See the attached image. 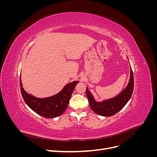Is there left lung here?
<instances>
[{"label": "left lung", "mask_w": 157, "mask_h": 157, "mask_svg": "<svg viewBox=\"0 0 157 157\" xmlns=\"http://www.w3.org/2000/svg\"><path fill=\"white\" fill-rule=\"evenodd\" d=\"M131 68V67H130ZM134 90V76L130 69V78L126 88L116 97L104 100L102 102L95 101L92 94L86 88V96L88 99L90 108L99 115L110 117L115 115L124 107L130 99Z\"/></svg>", "instance_id": "1"}]
</instances>
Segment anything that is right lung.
Here are the masks:
<instances>
[{
	"label": "right lung",
	"instance_id": "obj_1",
	"mask_svg": "<svg viewBox=\"0 0 157 157\" xmlns=\"http://www.w3.org/2000/svg\"><path fill=\"white\" fill-rule=\"evenodd\" d=\"M78 81L65 85L58 94L44 98H38L27 93L22 86L20 77V88L23 99L33 111L45 118H55L62 115L69 104L73 90Z\"/></svg>",
	"mask_w": 157,
	"mask_h": 157
}]
</instances>
